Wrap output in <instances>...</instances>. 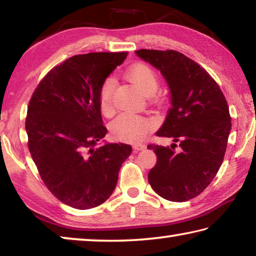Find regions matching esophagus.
Listing matches in <instances>:
<instances>
[{
	"label": "esophagus",
	"instance_id": "esophagus-1",
	"mask_svg": "<svg viewBox=\"0 0 256 256\" xmlns=\"http://www.w3.org/2000/svg\"><path fill=\"white\" fill-rule=\"evenodd\" d=\"M144 149H146V146L144 144H138L136 146H133V151H134V152H138V151H141V150H144Z\"/></svg>",
	"mask_w": 256,
	"mask_h": 256
}]
</instances>
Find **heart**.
<instances>
[{
    "label": "heart",
    "mask_w": 256,
    "mask_h": 256,
    "mask_svg": "<svg viewBox=\"0 0 256 256\" xmlns=\"http://www.w3.org/2000/svg\"><path fill=\"white\" fill-rule=\"evenodd\" d=\"M128 81L136 84L146 96L152 94L159 86L158 72L146 62H136L130 66L124 72ZM116 88V80L112 76H107L102 82L98 92V100L104 115L110 116L115 110L112 94ZM154 120L149 116L123 112L110 124V131L118 140L125 142L141 141L154 126Z\"/></svg>",
    "instance_id": "1"
}]
</instances>
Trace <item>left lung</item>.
I'll return each instance as SVG.
<instances>
[{
    "instance_id": "8db88e82",
    "label": "left lung",
    "mask_w": 256,
    "mask_h": 256,
    "mask_svg": "<svg viewBox=\"0 0 256 256\" xmlns=\"http://www.w3.org/2000/svg\"><path fill=\"white\" fill-rule=\"evenodd\" d=\"M138 56L157 68L170 89L172 106L156 136L172 138L170 146L149 144L157 164L148 180L159 196L185 202L204 190L226 152L232 118L222 89L200 64L174 50H138ZM176 142L180 151L175 152Z\"/></svg>"
}]
</instances>
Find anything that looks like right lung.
<instances>
[{
	"label": "right lung",
	"instance_id": "add662e5",
	"mask_svg": "<svg viewBox=\"0 0 256 256\" xmlns=\"http://www.w3.org/2000/svg\"><path fill=\"white\" fill-rule=\"evenodd\" d=\"M128 52L79 54L54 66L29 100L28 148L46 188L64 204L86 210L100 206L118 184L131 146L107 144L98 92Z\"/></svg>",
	"mask_w": 256,
	"mask_h": 256
}]
</instances>
